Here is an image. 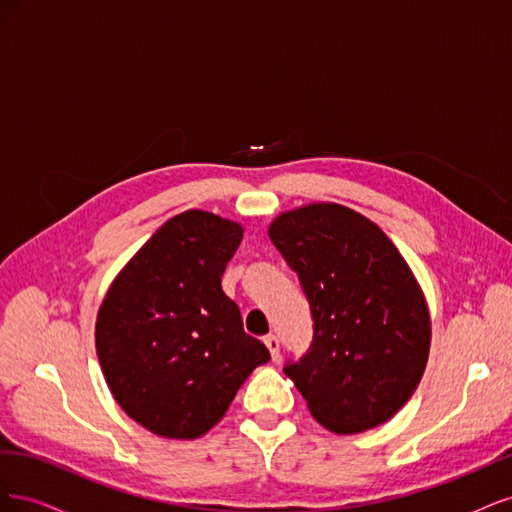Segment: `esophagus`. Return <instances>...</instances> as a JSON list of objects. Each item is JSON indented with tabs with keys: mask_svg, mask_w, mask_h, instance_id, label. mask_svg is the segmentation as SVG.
Wrapping results in <instances>:
<instances>
[{
	"mask_svg": "<svg viewBox=\"0 0 512 512\" xmlns=\"http://www.w3.org/2000/svg\"><path fill=\"white\" fill-rule=\"evenodd\" d=\"M265 344H267V348H269V352L273 356V361H275L277 356H280V339H277L275 335H267L265 337Z\"/></svg>",
	"mask_w": 512,
	"mask_h": 512,
	"instance_id": "1",
	"label": "esophagus"
}]
</instances>
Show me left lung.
<instances>
[{
	"instance_id": "left-lung-1",
	"label": "left lung",
	"mask_w": 512,
	"mask_h": 512,
	"mask_svg": "<svg viewBox=\"0 0 512 512\" xmlns=\"http://www.w3.org/2000/svg\"><path fill=\"white\" fill-rule=\"evenodd\" d=\"M269 237L297 271L314 318L312 346L284 374L333 433L386 423L429 359V307L408 262L374 222L337 203L280 213Z\"/></svg>"
}]
</instances>
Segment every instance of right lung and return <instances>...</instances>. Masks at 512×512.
<instances>
[{"label":"right lung","instance_id":"obj_1","mask_svg":"<svg viewBox=\"0 0 512 512\" xmlns=\"http://www.w3.org/2000/svg\"><path fill=\"white\" fill-rule=\"evenodd\" d=\"M241 239L237 222L183 211L128 260L98 309L96 350L108 389L156 436H205L247 376L271 359L222 290Z\"/></svg>","mask_w":512,"mask_h":512}]
</instances>
